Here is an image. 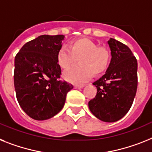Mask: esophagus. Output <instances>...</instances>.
I'll use <instances>...</instances> for the list:
<instances>
[{"label":"esophagus","mask_w":152,"mask_h":152,"mask_svg":"<svg viewBox=\"0 0 152 152\" xmlns=\"http://www.w3.org/2000/svg\"><path fill=\"white\" fill-rule=\"evenodd\" d=\"M84 86H85V85H75L74 88H77V89H79V88H82Z\"/></svg>","instance_id":"1"}]
</instances>
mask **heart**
<instances>
[{
  "mask_svg": "<svg viewBox=\"0 0 152 152\" xmlns=\"http://www.w3.org/2000/svg\"><path fill=\"white\" fill-rule=\"evenodd\" d=\"M62 46L57 53V62L62 68L67 69L79 59L81 64L68 69L63 74L65 80L74 84L88 81L93 74L99 75L107 68L110 52L105 46H99L96 42L87 38L72 41L70 46Z\"/></svg>",
  "mask_w": 152,
  "mask_h": 152,
  "instance_id": "1",
  "label": "heart"
}]
</instances>
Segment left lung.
<instances>
[{"label": "left lung", "mask_w": 152, "mask_h": 152, "mask_svg": "<svg viewBox=\"0 0 152 152\" xmlns=\"http://www.w3.org/2000/svg\"><path fill=\"white\" fill-rule=\"evenodd\" d=\"M108 44L111 61L105 75L93 83L96 97L88 102L90 111L96 118L116 122L130 110L137 88V61L128 46L110 38Z\"/></svg>", "instance_id": "left-lung-1"}]
</instances>
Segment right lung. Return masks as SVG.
Returning a JSON list of instances; mask_svg holds the SVG:
<instances>
[{"label":"right lung","mask_w":152,"mask_h":152,"mask_svg":"<svg viewBox=\"0 0 152 152\" xmlns=\"http://www.w3.org/2000/svg\"><path fill=\"white\" fill-rule=\"evenodd\" d=\"M63 35H42L26 42L15 58L14 85L23 111L31 118L45 120L58 113L73 86L59 81L61 69L57 53Z\"/></svg>","instance_id":"1"}]
</instances>
